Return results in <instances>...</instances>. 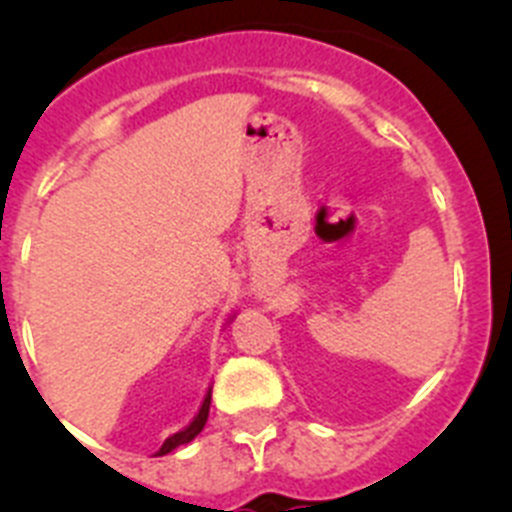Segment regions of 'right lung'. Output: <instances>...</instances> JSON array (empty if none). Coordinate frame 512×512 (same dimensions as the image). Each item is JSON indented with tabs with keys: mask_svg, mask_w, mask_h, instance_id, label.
I'll return each mask as SVG.
<instances>
[{
	"mask_svg": "<svg viewBox=\"0 0 512 512\" xmlns=\"http://www.w3.org/2000/svg\"><path fill=\"white\" fill-rule=\"evenodd\" d=\"M209 404H212V389H209V391H207V396H204L202 409H199V414H197V417H194V422H191L189 427H186V429H181V432L171 434V437L166 439L164 444H161V450L156 452V455H169L171 450H176V447H181V444L191 442V439L197 437V434L202 432V429H204V424H207V417H209Z\"/></svg>",
	"mask_w": 512,
	"mask_h": 512,
	"instance_id": "1",
	"label": "right lung"
}]
</instances>
